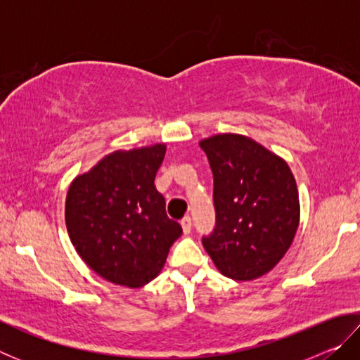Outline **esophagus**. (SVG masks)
Here are the masks:
<instances>
[{"label": "esophagus", "mask_w": 360, "mask_h": 360, "mask_svg": "<svg viewBox=\"0 0 360 360\" xmlns=\"http://www.w3.org/2000/svg\"><path fill=\"white\" fill-rule=\"evenodd\" d=\"M181 227H182V231H184V235H191V231H192V219L191 217L182 219Z\"/></svg>", "instance_id": "34e87169"}]
</instances>
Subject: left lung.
<instances>
[{
  "label": "left lung",
  "instance_id": "obj_1",
  "mask_svg": "<svg viewBox=\"0 0 360 360\" xmlns=\"http://www.w3.org/2000/svg\"><path fill=\"white\" fill-rule=\"evenodd\" d=\"M214 176L216 229L203 246L224 276L252 281L289 251L300 200L288 162L252 138L219 133L200 141Z\"/></svg>",
  "mask_w": 360,
  "mask_h": 360
}]
</instances>
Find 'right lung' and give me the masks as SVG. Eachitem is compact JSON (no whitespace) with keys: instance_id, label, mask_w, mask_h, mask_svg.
<instances>
[{"instance_id":"obj_1","label":"right lung","mask_w":360,"mask_h":360,"mask_svg":"<svg viewBox=\"0 0 360 360\" xmlns=\"http://www.w3.org/2000/svg\"><path fill=\"white\" fill-rule=\"evenodd\" d=\"M165 152L163 143L114 150L70 184L65 202L70 240L109 283L125 288L150 283L182 233L154 184Z\"/></svg>"}]
</instances>
